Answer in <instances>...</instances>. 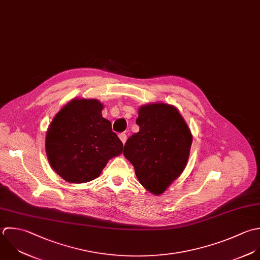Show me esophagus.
Listing matches in <instances>:
<instances>
[{
  "instance_id": "obj_1",
  "label": "esophagus",
  "mask_w": 260,
  "mask_h": 260,
  "mask_svg": "<svg viewBox=\"0 0 260 260\" xmlns=\"http://www.w3.org/2000/svg\"><path fill=\"white\" fill-rule=\"evenodd\" d=\"M118 137H119L120 141L122 142V144L124 145V144H125V142H126V139H127V138H126V135H125V134H119V136H118Z\"/></svg>"
}]
</instances>
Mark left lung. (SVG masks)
<instances>
[{
	"mask_svg": "<svg viewBox=\"0 0 260 260\" xmlns=\"http://www.w3.org/2000/svg\"><path fill=\"white\" fill-rule=\"evenodd\" d=\"M138 112L140 131L127 139L123 155L134 165L140 183L160 196L185 169L192 135L173 105L150 103Z\"/></svg>",
	"mask_w": 260,
	"mask_h": 260,
	"instance_id": "8db88e82",
	"label": "left lung"
}]
</instances>
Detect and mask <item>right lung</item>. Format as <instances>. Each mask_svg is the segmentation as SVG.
<instances>
[{
  "mask_svg": "<svg viewBox=\"0 0 260 260\" xmlns=\"http://www.w3.org/2000/svg\"><path fill=\"white\" fill-rule=\"evenodd\" d=\"M97 99L75 98L51 120L45 136L50 167L70 183L97 178L107 162L122 153L123 145L102 116Z\"/></svg>",
  "mask_w": 260,
  "mask_h": 260,
  "instance_id": "right-lung-1",
  "label": "right lung"
}]
</instances>
